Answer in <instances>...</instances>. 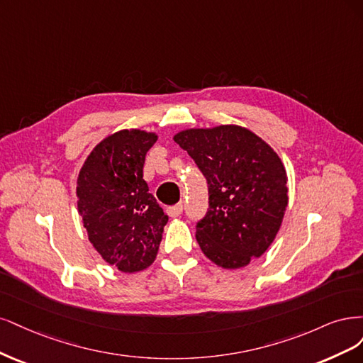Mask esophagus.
<instances>
[{"label":"esophagus","mask_w":363,"mask_h":363,"mask_svg":"<svg viewBox=\"0 0 363 363\" xmlns=\"http://www.w3.org/2000/svg\"><path fill=\"white\" fill-rule=\"evenodd\" d=\"M182 209H184V206H182V203H177V205H173V206H169L167 208V214L170 216V217H179L181 214H182Z\"/></svg>","instance_id":"esophagus-1"}]
</instances>
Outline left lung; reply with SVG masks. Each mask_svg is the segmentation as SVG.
Masks as SVG:
<instances>
[{"mask_svg":"<svg viewBox=\"0 0 363 363\" xmlns=\"http://www.w3.org/2000/svg\"><path fill=\"white\" fill-rule=\"evenodd\" d=\"M208 182L209 208L196 225L208 259L235 270L274 241L288 205L286 172L261 137L238 125L191 128L173 137Z\"/></svg>","mask_w":363,"mask_h":363,"instance_id":"8db88e82","label":"left lung"}]
</instances>
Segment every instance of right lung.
Instances as JSON below:
<instances>
[{
    "instance_id": "obj_1",
    "label": "right lung",
    "mask_w": 363,
    "mask_h": 363,
    "mask_svg": "<svg viewBox=\"0 0 363 363\" xmlns=\"http://www.w3.org/2000/svg\"><path fill=\"white\" fill-rule=\"evenodd\" d=\"M158 135L122 130L90 152L77 179L78 214L105 262L137 273L155 261L169 217L143 179L147 150Z\"/></svg>"
}]
</instances>
